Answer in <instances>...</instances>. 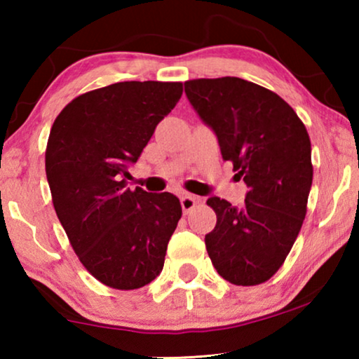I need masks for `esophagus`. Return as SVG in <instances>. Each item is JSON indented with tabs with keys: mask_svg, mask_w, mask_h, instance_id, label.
Wrapping results in <instances>:
<instances>
[{
	"mask_svg": "<svg viewBox=\"0 0 359 359\" xmlns=\"http://www.w3.org/2000/svg\"><path fill=\"white\" fill-rule=\"evenodd\" d=\"M199 204V198H196L193 194H183L181 196V205H183V210L186 214L191 212L196 205Z\"/></svg>",
	"mask_w": 359,
	"mask_h": 359,
	"instance_id": "1",
	"label": "esophagus"
}]
</instances>
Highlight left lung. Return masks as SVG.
I'll list each match as a JSON object with an SVG mask.
<instances>
[{"instance_id": "1", "label": "left lung", "mask_w": 359, "mask_h": 359, "mask_svg": "<svg viewBox=\"0 0 359 359\" xmlns=\"http://www.w3.org/2000/svg\"><path fill=\"white\" fill-rule=\"evenodd\" d=\"M184 91L248 188L242 208L208 199L217 215L205 235L209 258L225 281L257 286L283 266L306 219L313 176L307 129L281 96L242 78H198Z\"/></svg>"}]
</instances>
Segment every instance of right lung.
<instances>
[{"mask_svg":"<svg viewBox=\"0 0 359 359\" xmlns=\"http://www.w3.org/2000/svg\"><path fill=\"white\" fill-rule=\"evenodd\" d=\"M181 95V81L114 83L76 96L53 121L46 149L53 208L78 259L104 286L132 291L163 269L180 199L127 188V166Z\"/></svg>","mask_w":359,"mask_h":359,"instance_id":"add662e5","label":"right lung"}]
</instances>
